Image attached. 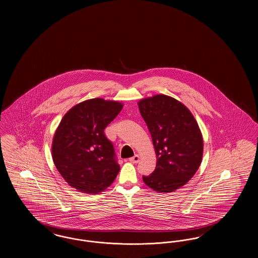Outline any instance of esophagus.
<instances>
[{"mask_svg": "<svg viewBox=\"0 0 258 258\" xmlns=\"http://www.w3.org/2000/svg\"><path fill=\"white\" fill-rule=\"evenodd\" d=\"M139 160H140V157L138 155H135L133 158L130 159V161L133 163H137V162H139Z\"/></svg>", "mask_w": 258, "mask_h": 258, "instance_id": "esophagus-1", "label": "esophagus"}]
</instances>
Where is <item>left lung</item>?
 <instances>
[{
    "label": "left lung",
    "mask_w": 258,
    "mask_h": 258,
    "mask_svg": "<svg viewBox=\"0 0 258 258\" xmlns=\"http://www.w3.org/2000/svg\"><path fill=\"white\" fill-rule=\"evenodd\" d=\"M137 104L157 156L156 169L143 176V181L155 191L173 192L186 184L200 166L201 131L188 108L169 96L155 95Z\"/></svg>",
    "instance_id": "obj_1"
}]
</instances>
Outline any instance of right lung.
Listing matches in <instances>:
<instances>
[{"label":"right lung","mask_w":258,"mask_h":258,"mask_svg":"<svg viewBox=\"0 0 258 258\" xmlns=\"http://www.w3.org/2000/svg\"><path fill=\"white\" fill-rule=\"evenodd\" d=\"M122 108L119 101L91 98L74 105L59 123L52 141V159L63 180L78 191L98 195L120 171L104 128Z\"/></svg>","instance_id":"right-lung-1"}]
</instances>
